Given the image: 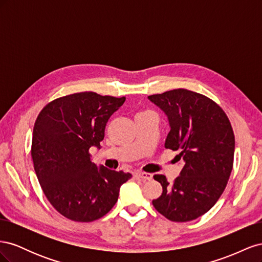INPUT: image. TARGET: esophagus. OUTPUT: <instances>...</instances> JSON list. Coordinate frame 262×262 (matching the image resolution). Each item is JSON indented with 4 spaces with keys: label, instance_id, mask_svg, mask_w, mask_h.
<instances>
[{
    "label": "esophagus",
    "instance_id": "obj_1",
    "mask_svg": "<svg viewBox=\"0 0 262 262\" xmlns=\"http://www.w3.org/2000/svg\"><path fill=\"white\" fill-rule=\"evenodd\" d=\"M134 175H136L139 178H141V179H143V180H150V179L153 178L152 173L143 172V171H137V172H134Z\"/></svg>",
    "mask_w": 262,
    "mask_h": 262
}]
</instances>
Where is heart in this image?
<instances>
[{
    "mask_svg": "<svg viewBox=\"0 0 262 262\" xmlns=\"http://www.w3.org/2000/svg\"><path fill=\"white\" fill-rule=\"evenodd\" d=\"M143 113H145V112H143Z\"/></svg>",
    "mask_w": 262,
    "mask_h": 262,
    "instance_id": "b5f03b06",
    "label": "heart"
}]
</instances>
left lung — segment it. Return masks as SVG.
I'll list each match as a JSON object with an SVG mask.
<instances>
[{
	"mask_svg": "<svg viewBox=\"0 0 262 262\" xmlns=\"http://www.w3.org/2000/svg\"><path fill=\"white\" fill-rule=\"evenodd\" d=\"M168 118L165 147L178 150L185 166L169 184L154 175L163 192L154 208L172 222H188L207 213L220 199L233 169L235 137L226 114L204 95L184 89L150 95Z\"/></svg>",
	"mask_w": 262,
	"mask_h": 262,
	"instance_id": "1",
	"label": "left lung"
}]
</instances>
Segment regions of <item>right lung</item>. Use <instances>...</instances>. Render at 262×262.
Returning a JSON list of instances; mask_svg holds the SVG:
<instances>
[{"instance_id":"add662e5","label":"right lung","mask_w":262,"mask_h":262,"mask_svg":"<svg viewBox=\"0 0 262 262\" xmlns=\"http://www.w3.org/2000/svg\"><path fill=\"white\" fill-rule=\"evenodd\" d=\"M125 97L83 92L54 99L38 115L31 157L47 199L63 216L93 222L114 208L130 172L92 163L90 148H100L108 119Z\"/></svg>"}]
</instances>
